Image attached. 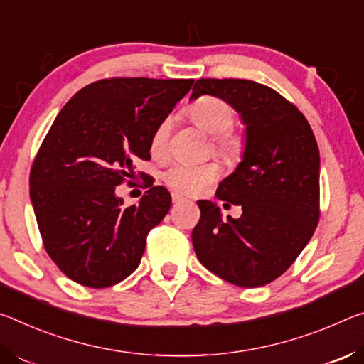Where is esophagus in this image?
<instances>
[{
  "label": "esophagus",
  "mask_w": 364,
  "mask_h": 364,
  "mask_svg": "<svg viewBox=\"0 0 364 364\" xmlns=\"http://www.w3.org/2000/svg\"><path fill=\"white\" fill-rule=\"evenodd\" d=\"M183 201H187L186 198H183V196H181L178 193H172V203L178 205V203H183Z\"/></svg>",
  "instance_id": "1"
}]
</instances>
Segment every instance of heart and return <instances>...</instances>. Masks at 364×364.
Here are the masks:
<instances>
[{"mask_svg": "<svg viewBox=\"0 0 364 364\" xmlns=\"http://www.w3.org/2000/svg\"><path fill=\"white\" fill-rule=\"evenodd\" d=\"M190 116L196 126L205 132L216 136V150L234 159L240 153V143L235 136L225 135L235 122V112L232 106L221 98L201 97L190 108ZM171 132V119H164L151 136V151L163 154L168 146ZM219 166L216 163L193 164L176 163L164 172V182L182 195H198L219 177Z\"/></svg>", "mask_w": 364, "mask_h": 364, "instance_id": "b5f03b06", "label": "heart"}]
</instances>
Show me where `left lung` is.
<instances>
[{"label": "left lung", "instance_id": "1", "mask_svg": "<svg viewBox=\"0 0 364 364\" xmlns=\"http://www.w3.org/2000/svg\"><path fill=\"white\" fill-rule=\"evenodd\" d=\"M201 95L228 101L238 112L245 146L216 192L219 200L242 206V216L223 219L214 201H198L195 253L224 281L261 287L289 269L318 225V143L296 106L261 83L200 79L190 101Z\"/></svg>", "mask_w": 364, "mask_h": 364}]
</instances>
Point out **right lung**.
Returning a JSON list of instances; mask_svg holds the SVG:
<instances>
[{"mask_svg":"<svg viewBox=\"0 0 364 364\" xmlns=\"http://www.w3.org/2000/svg\"><path fill=\"white\" fill-rule=\"evenodd\" d=\"M192 85V79L98 80L59 111L33 161L31 200L45 250L74 282L111 287L139 267L171 193L151 187L126 208L116 187L134 176V161L150 159L154 130Z\"/></svg>","mask_w":364,"mask_h":364,"instance_id":"obj_1","label":"right lung"}]
</instances>
